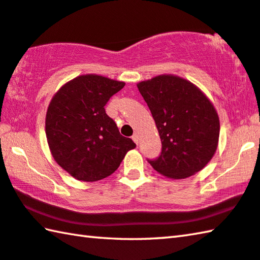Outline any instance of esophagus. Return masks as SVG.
Masks as SVG:
<instances>
[{
  "label": "esophagus",
  "instance_id": "34e87169",
  "mask_svg": "<svg viewBox=\"0 0 260 260\" xmlns=\"http://www.w3.org/2000/svg\"><path fill=\"white\" fill-rule=\"evenodd\" d=\"M132 139H133L134 142L136 144H139V141H140V136H139V133H135L133 136H132Z\"/></svg>",
  "mask_w": 260,
  "mask_h": 260
}]
</instances>
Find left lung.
Listing matches in <instances>:
<instances>
[{"label": "left lung", "mask_w": 260, "mask_h": 260, "mask_svg": "<svg viewBox=\"0 0 260 260\" xmlns=\"http://www.w3.org/2000/svg\"><path fill=\"white\" fill-rule=\"evenodd\" d=\"M138 88L152 114L161 154L149 160L159 174L187 178L206 167L218 146L219 117L201 89L175 75H159Z\"/></svg>", "instance_id": "left-lung-1"}]
</instances>
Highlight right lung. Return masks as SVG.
I'll return each instance as SVG.
<instances>
[{
	"instance_id": "obj_1",
	"label": "right lung",
	"mask_w": 260,
	"mask_h": 260,
	"mask_svg": "<svg viewBox=\"0 0 260 260\" xmlns=\"http://www.w3.org/2000/svg\"><path fill=\"white\" fill-rule=\"evenodd\" d=\"M124 86V82L100 75H81L52 98L45 117L49 148L55 162L78 181L110 176L136 146L119 133L105 110L109 99Z\"/></svg>"
}]
</instances>
